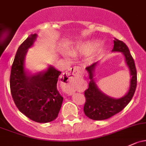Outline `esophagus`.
<instances>
[{"instance_id":"1","label":"esophagus","mask_w":146,"mask_h":146,"mask_svg":"<svg viewBox=\"0 0 146 146\" xmlns=\"http://www.w3.org/2000/svg\"><path fill=\"white\" fill-rule=\"evenodd\" d=\"M80 70V67L75 66L73 67L72 68L70 69V70H69V75H72V76H77L79 74V72Z\"/></svg>"}]
</instances>
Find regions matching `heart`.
I'll use <instances>...</instances> for the list:
<instances>
[{"label":"heart","instance_id":"obj_1","mask_svg":"<svg viewBox=\"0 0 146 146\" xmlns=\"http://www.w3.org/2000/svg\"><path fill=\"white\" fill-rule=\"evenodd\" d=\"M98 45L97 42H86L82 45V47L86 50V51H91L94 49Z\"/></svg>","mask_w":146,"mask_h":146}]
</instances>
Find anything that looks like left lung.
Returning a JSON list of instances; mask_svg holds the SVG:
<instances>
[{"label":"left lung","instance_id":"1","mask_svg":"<svg viewBox=\"0 0 146 146\" xmlns=\"http://www.w3.org/2000/svg\"><path fill=\"white\" fill-rule=\"evenodd\" d=\"M113 51L123 52L125 61L130 70L131 78L130 80V87L127 94L120 99H113L106 96L100 90L93 79L92 72L94 71L97 62L86 67L89 73L90 81L88 88L84 92L86 102L84 104V113L92 120H102L108 119L120 112L132 99L135 92L137 84V74L134 59L129 52L127 45L123 41L114 38Z\"/></svg>","mask_w":146,"mask_h":146}]
</instances>
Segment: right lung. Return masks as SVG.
<instances>
[{"label": "right lung", "mask_w": 146, "mask_h": 146, "mask_svg": "<svg viewBox=\"0 0 146 146\" xmlns=\"http://www.w3.org/2000/svg\"><path fill=\"white\" fill-rule=\"evenodd\" d=\"M36 37V34L31 35L17 50L11 69L10 90L15 105L23 114L37 123H46L58 117L62 105L63 98L57 90L61 72L53 67L35 75L26 72L25 56Z\"/></svg>", "instance_id": "right-lung-1"}]
</instances>
